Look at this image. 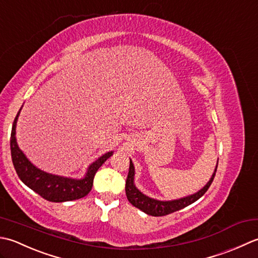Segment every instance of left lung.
Wrapping results in <instances>:
<instances>
[{
    "label": "left lung",
    "mask_w": 258,
    "mask_h": 258,
    "mask_svg": "<svg viewBox=\"0 0 258 258\" xmlns=\"http://www.w3.org/2000/svg\"><path fill=\"white\" fill-rule=\"evenodd\" d=\"M216 170H217V166L215 168V171L213 173L212 178L209 179V181L205 185V187L201 189V190L197 191L196 194H194V195L183 197L180 199H175V201L162 202V201H157V199L146 196L140 190L137 189L134 182L135 167H134L133 161L130 160L128 177H127V180H125V195H127V198L130 204H133L135 207L143 210L144 213L151 215V216H157V217L166 216V215L175 213L177 210L185 208L189 206L190 204L198 201V199L208 190L210 185H212L215 175H216Z\"/></svg>",
    "instance_id": "1"
}]
</instances>
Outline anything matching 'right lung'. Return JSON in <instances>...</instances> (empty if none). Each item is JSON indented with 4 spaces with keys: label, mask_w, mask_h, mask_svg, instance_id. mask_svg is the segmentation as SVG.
Listing matches in <instances>:
<instances>
[{
    "label": "right lung",
    "mask_w": 258,
    "mask_h": 258,
    "mask_svg": "<svg viewBox=\"0 0 258 258\" xmlns=\"http://www.w3.org/2000/svg\"><path fill=\"white\" fill-rule=\"evenodd\" d=\"M21 109L14 119L11 140H10L13 166L20 179L29 188L32 189L33 191L39 194L41 197H43L49 202H70L87 196L92 188L93 178L97 170L102 166V164H104V161L109 157L112 156L113 152H107V154H104L96 161L92 162L88 168L85 178H82V179H72V178L44 172L43 170L36 168L33 164H31V161L26 158L22 150H20L18 146L17 138H15V128H17V121Z\"/></svg>",
    "instance_id": "right-lung-1"
}]
</instances>
